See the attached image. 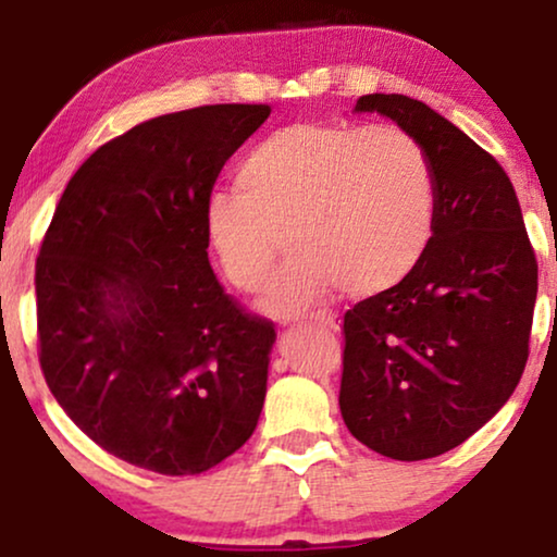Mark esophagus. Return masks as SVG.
<instances>
[{
	"mask_svg": "<svg viewBox=\"0 0 557 557\" xmlns=\"http://www.w3.org/2000/svg\"><path fill=\"white\" fill-rule=\"evenodd\" d=\"M306 319H311V322H314V324H322V327H330V330L341 327V319H337L335 311H330V309L311 311V314H306Z\"/></svg>",
	"mask_w": 557,
	"mask_h": 557,
	"instance_id": "34e87169",
	"label": "esophagus"
}]
</instances>
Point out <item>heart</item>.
Masks as SVG:
<instances>
[{
    "label": "heart",
    "mask_w": 557,
    "mask_h": 557,
    "mask_svg": "<svg viewBox=\"0 0 557 557\" xmlns=\"http://www.w3.org/2000/svg\"><path fill=\"white\" fill-rule=\"evenodd\" d=\"M235 183L209 194L203 235L230 283L257 293L287 230L296 253L267 293L272 314L311 309L337 283L354 296H380L430 251L434 168L398 125L280 127L243 154Z\"/></svg>",
    "instance_id": "obj_1"
}]
</instances>
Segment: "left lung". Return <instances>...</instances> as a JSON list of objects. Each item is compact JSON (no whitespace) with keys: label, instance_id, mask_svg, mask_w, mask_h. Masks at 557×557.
Listing matches in <instances>:
<instances>
[{"label":"left lung","instance_id":"left-lung-1","mask_svg":"<svg viewBox=\"0 0 557 557\" xmlns=\"http://www.w3.org/2000/svg\"><path fill=\"white\" fill-rule=\"evenodd\" d=\"M356 112L419 138L437 220L417 270L345 311L341 413L380 456L424 461L466 443L519 385L536 257L510 177L450 120L403 94H367Z\"/></svg>","mask_w":557,"mask_h":557}]
</instances>
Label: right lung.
<instances>
[{
  "label": "right lung",
  "mask_w": 557,
  "mask_h": 557,
  "mask_svg": "<svg viewBox=\"0 0 557 557\" xmlns=\"http://www.w3.org/2000/svg\"><path fill=\"white\" fill-rule=\"evenodd\" d=\"M270 112L196 107L107 140L41 240L44 380L96 445L138 469L201 474L257 430L274 324L216 280L203 203Z\"/></svg>",
  "instance_id": "add662e5"
}]
</instances>
